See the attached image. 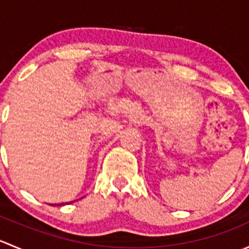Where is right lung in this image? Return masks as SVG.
<instances>
[{"mask_svg": "<svg viewBox=\"0 0 249 249\" xmlns=\"http://www.w3.org/2000/svg\"><path fill=\"white\" fill-rule=\"evenodd\" d=\"M62 205H64V203H62Z\"/></svg>", "mask_w": 249, "mask_h": 249, "instance_id": "1", "label": "right lung"}]
</instances>
